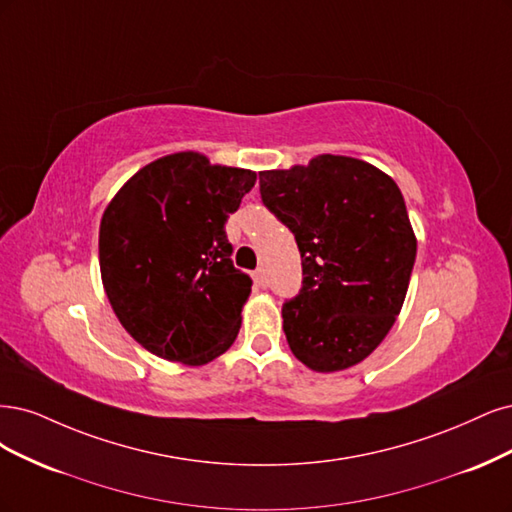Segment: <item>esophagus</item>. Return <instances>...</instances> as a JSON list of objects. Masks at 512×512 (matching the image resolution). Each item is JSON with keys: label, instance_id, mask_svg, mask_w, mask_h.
Instances as JSON below:
<instances>
[{"label": "esophagus", "instance_id": "1", "mask_svg": "<svg viewBox=\"0 0 512 512\" xmlns=\"http://www.w3.org/2000/svg\"><path fill=\"white\" fill-rule=\"evenodd\" d=\"M253 280H255V285H257V287H261V289H266V287H268V276H266V270H263V268L255 270Z\"/></svg>", "mask_w": 512, "mask_h": 512}]
</instances>
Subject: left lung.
Returning a JSON list of instances; mask_svg holds the SVG:
<instances>
[{
    "mask_svg": "<svg viewBox=\"0 0 512 512\" xmlns=\"http://www.w3.org/2000/svg\"><path fill=\"white\" fill-rule=\"evenodd\" d=\"M259 193L302 255V289L283 304L289 349L315 372L364 361L400 315L417 257L400 187L361 159L319 155L259 172Z\"/></svg>",
    "mask_w": 512,
    "mask_h": 512,
    "instance_id": "obj_1",
    "label": "left lung"
}]
</instances>
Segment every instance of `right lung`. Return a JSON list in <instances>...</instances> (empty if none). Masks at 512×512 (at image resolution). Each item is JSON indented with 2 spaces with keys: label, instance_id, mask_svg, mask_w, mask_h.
Here are the masks:
<instances>
[{
  "label": "right lung",
  "instance_id": "1",
  "mask_svg": "<svg viewBox=\"0 0 512 512\" xmlns=\"http://www.w3.org/2000/svg\"><path fill=\"white\" fill-rule=\"evenodd\" d=\"M255 180L185 151L148 163L112 197L100 225L102 283L146 351L204 366L234 344L253 280L234 268L225 223Z\"/></svg>",
  "mask_w": 512,
  "mask_h": 512
}]
</instances>
